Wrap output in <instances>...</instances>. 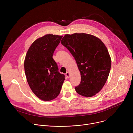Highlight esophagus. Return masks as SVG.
Segmentation results:
<instances>
[{
	"label": "esophagus",
	"mask_w": 133,
	"mask_h": 133,
	"mask_svg": "<svg viewBox=\"0 0 133 133\" xmlns=\"http://www.w3.org/2000/svg\"><path fill=\"white\" fill-rule=\"evenodd\" d=\"M66 76L68 78H69V72H67L66 73Z\"/></svg>",
	"instance_id": "34e87169"
}]
</instances>
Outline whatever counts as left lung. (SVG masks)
Instances as JSON below:
<instances>
[{
    "label": "left lung",
    "instance_id": "8db88e82",
    "mask_svg": "<svg viewBox=\"0 0 133 133\" xmlns=\"http://www.w3.org/2000/svg\"><path fill=\"white\" fill-rule=\"evenodd\" d=\"M61 43L74 57L81 72V82L76 91L83 96H94L105 84L110 70L106 47L97 37L85 33L66 34Z\"/></svg>",
    "mask_w": 133,
    "mask_h": 133
}]
</instances>
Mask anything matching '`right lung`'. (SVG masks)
<instances>
[{"label": "right lung", "instance_id": "add662e5", "mask_svg": "<svg viewBox=\"0 0 133 133\" xmlns=\"http://www.w3.org/2000/svg\"><path fill=\"white\" fill-rule=\"evenodd\" d=\"M62 37L46 35L31 44L26 55L24 68L27 82L36 96L43 101L57 97L65 79L52 58Z\"/></svg>", "mask_w": 133, "mask_h": 133}]
</instances>
